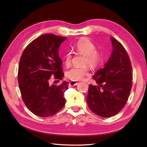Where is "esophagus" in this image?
Segmentation results:
<instances>
[{
	"label": "esophagus",
	"instance_id": "esophagus-1",
	"mask_svg": "<svg viewBox=\"0 0 147 147\" xmlns=\"http://www.w3.org/2000/svg\"><path fill=\"white\" fill-rule=\"evenodd\" d=\"M78 84V82H76V81H71L69 82V85L70 87H74V86H76Z\"/></svg>",
	"mask_w": 147,
	"mask_h": 147
}]
</instances>
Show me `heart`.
<instances>
[{
	"label": "heart",
	"mask_w": 147,
	"mask_h": 147,
	"mask_svg": "<svg viewBox=\"0 0 147 147\" xmlns=\"http://www.w3.org/2000/svg\"><path fill=\"white\" fill-rule=\"evenodd\" d=\"M76 53L85 55L84 64L88 65L92 67H95L100 63L102 59V55L100 52L96 50V47L91 41L88 38H82L76 42L73 47ZM72 55L70 53L65 54L63 61L66 66L71 63ZM89 74V70L87 67H73L66 72L65 75L69 79L73 81L83 80Z\"/></svg>",
	"instance_id": "heart-1"
}]
</instances>
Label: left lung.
<instances>
[{
	"instance_id": "1",
	"label": "left lung",
	"mask_w": 147,
	"mask_h": 147,
	"mask_svg": "<svg viewBox=\"0 0 147 147\" xmlns=\"http://www.w3.org/2000/svg\"><path fill=\"white\" fill-rule=\"evenodd\" d=\"M112 53L104 68L93 76L97 86L89 85L86 98L89 108L102 117L117 114L125 106L131 88L132 67L127 52L113 37Z\"/></svg>"
}]
</instances>
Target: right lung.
<instances>
[{"instance_id": "1", "label": "right lung", "mask_w": 147, "mask_h": 147, "mask_svg": "<svg viewBox=\"0 0 147 147\" xmlns=\"http://www.w3.org/2000/svg\"><path fill=\"white\" fill-rule=\"evenodd\" d=\"M67 38L46 34L34 39L23 51L19 61L18 83L22 98L35 115L47 117L54 115L65 104L64 93L69 83L49 84L51 76H64L59 47Z\"/></svg>"}]
</instances>
